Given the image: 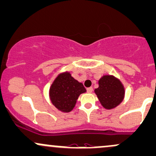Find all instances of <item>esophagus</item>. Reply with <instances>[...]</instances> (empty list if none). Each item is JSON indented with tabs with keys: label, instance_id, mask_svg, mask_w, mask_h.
<instances>
[{
	"label": "esophagus",
	"instance_id": "esophagus-1",
	"mask_svg": "<svg viewBox=\"0 0 156 156\" xmlns=\"http://www.w3.org/2000/svg\"><path fill=\"white\" fill-rule=\"evenodd\" d=\"M87 92L88 93H91L92 91H93V88H91V87H90V88H87Z\"/></svg>",
	"mask_w": 156,
	"mask_h": 156
}]
</instances>
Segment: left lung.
Masks as SVG:
<instances>
[{
	"label": "left lung",
	"mask_w": 156,
	"mask_h": 156,
	"mask_svg": "<svg viewBox=\"0 0 156 156\" xmlns=\"http://www.w3.org/2000/svg\"><path fill=\"white\" fill-rule=\"evenodd\" d=\"M99 87L94 90L101 105L106 109L115 108L123 101L124 87L118 79L105 75L100 79Z\"/></svg>",
	"instance_id": "left-lung-1"
}]
</instances>
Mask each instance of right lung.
Listing matches in <instances>:
<instances>
[{
    "mask_svg": "<svg viewBox=\"0 0 156 156\" xmlns=\"http://www.w3.org/2000/svg\"><path fill=\"white\" fill-rule=\"evenodd\" d=\"M86 91L81 83L68 72L61 73L55 79L50 88V98L53 105L60 111L69 112L74 108L81 94Z\"/></svg>",
    "mask_w": 156,
    "mask_h": 156,
    "instance_id": "1",
    "label": "right lung"
}]
</instances>
